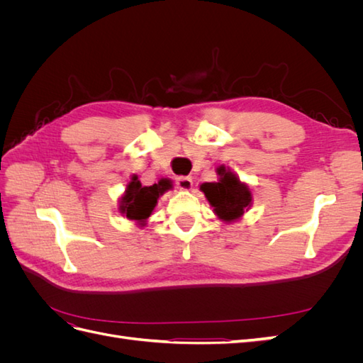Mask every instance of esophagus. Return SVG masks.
<instances>
[{"instance_id": "obj_1", "label": "esophagus", "mask_w": 363, "mask_h": 363, "mask_svg": "<svg viewBox=\"0 0 363 363\" xmlns=\"http://www.w3.org/2000/svg\"><path fill=\"white\" fill-rule=\"evenodd\" d=\"M175 184L180 191H191L192 189V179L191 177H177L175 179Z\"/></svg>"}]
</instances>
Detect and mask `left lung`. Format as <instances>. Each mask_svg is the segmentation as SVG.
<instances>
[{
  "label": "left lung",
  "instance_id": "left-lung-1",
  "mask_svg": "<svg viewBox=\"0 0 363 363\" xmlns=\"http://www.w3.org/2000/svg\"><path fill=\"white\" fill-rule=\"evenodd\" d=\"M219 180L203 183L200 191L213 207L215 215L225 223H233L242 216L251 206L252 195L248 186L240 182L224 164L216 169Z\"/></svg>",
  "mask_w": 363,
  "mask_h": 363
}]
</instances>
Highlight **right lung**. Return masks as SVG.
Listing matches in <instances>:
<instances>
[{
	"mask_svg": "<svg viewBox=\"0 0 363 363\" xmlns=\"http://www.w3.org/2000/svg\"><path fill=\"white\" fill-rule=\"evenodd\" d=\"M171 188L172 186L168 180H160L152 186H142L138 180V175H133L127 184L124 195L119 200V212L131 221L145 225L147 219L155 211L159 196Z\"/></svg>",
	"mask_w": 363,
	"mask_h": 363,
	"instance_id": "obj_1",
	"label": "right lung"
}]
</instances>
